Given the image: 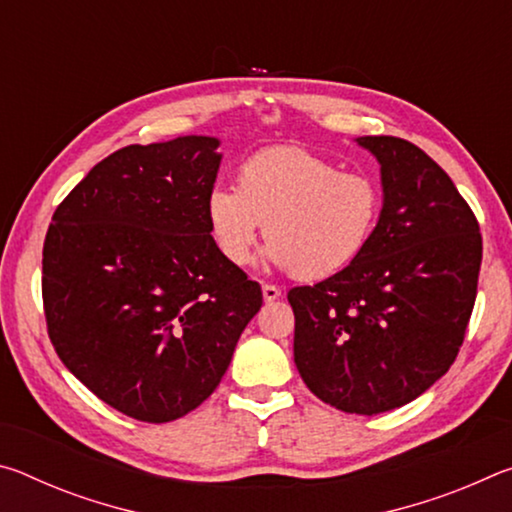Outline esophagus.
Returning a JSON list of instances; mask_svg holds the SVG:
<instances>
[{"instance_id": "34e87169", "label": "esophagus", "mask_w": 512, "mask_h": 512, "mask_svg": "<svg viewBox=\"0 0 512 512\" xmlns=\"http://www.w3.org/2000/svg\"><path fill=\"white\" fill-rule=\"evenodd\" d=\"M262 296H264V300L266 302H273V300H277L282 296V291L275 287V284H264L262 287Z\"/></svg>"}]
</instances>
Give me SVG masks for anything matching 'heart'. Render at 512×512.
I'll return each instance as SVG.
<instances>
[{
    "mask_svg": "<svg viewBox=\"0 0 512 512\" xmlns=\"http://www.w3.org/2000/svg\"><path fill=\"white\" fill-rule=\"evenodd\" d=\"M381 205V189L366 173L341 171L300 146H271L239 164L237 189L207 192L205 219L230 264L253 259L264 225L268 262L300 280H325L363 255Z\"/></svg>",
    "mask_w": 512,
    "mask_h": 512,
    "instance_id": "heart-1",
    "label": "heart"
}]
</instances>
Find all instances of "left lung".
Listing matches in <instances>:
<instances>
[{
    "label": "left lung",
    "instance_id": "left-lung-1",
    "mask_svg": "<svg viewBox=\"0 0 512 512\" xmlns=\"http://www.w3.org/2000/svg\"><path fill=\"white\" fill-rule=\"evenodd\" d=\"M357 142L381 167L375 237L345 271L287 298L309 391L345 413L375 415L413 402L454 363L483 244L470 205L427 153L391 135Z\"/></svg>",
    "mask_w": 512,
    "mask_h": 512
}]
</instances>
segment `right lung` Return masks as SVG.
<instances>
[{
	"mask_svg": "<svg viewBox=\"0 0 512 512\" xmlns=\"http://www.w3.org/2000/svg\"><path fill=\"white\" fill-rule=\"evenodd\" d=\"M205 135L131 144L92 167L51 216L42 302L56 354L142 422H171L219 386L262 289L210 235L219 173Z\"/></svg>",
	"mask_w": 512,
	"mask_h": 512,
	"instance_id": "obj_1",
	"label": "right lung"
}]
</instances>
